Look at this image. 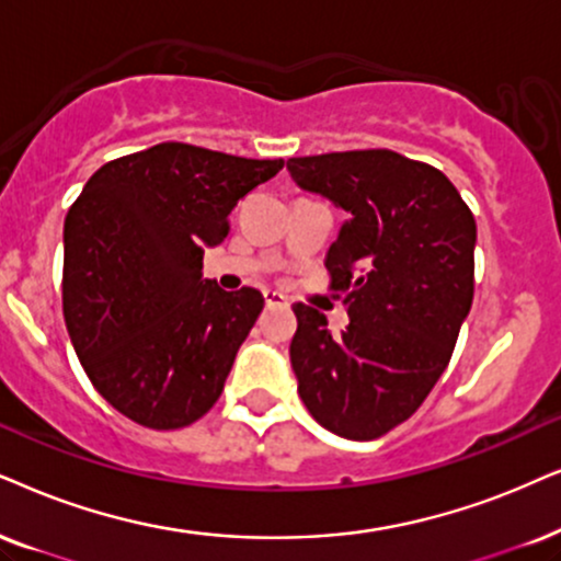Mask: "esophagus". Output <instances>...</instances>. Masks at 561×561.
Listing matches in <instances>:
<instances>
[{"mask_svg":"<svg viewBox=\"0 0 561 561\" xmlns=\"http://www.w3.org/2000/svg\"><path fill=\"white\" fill-rule=\"evenodd\" d=\"M264 302H266V308H276V305H287V297L279 295V293H272V289H266Z\"/></svg>","mask_w":561,"mask_h":561,"instance_id":"1","label":"esophagus"}]
</instances>
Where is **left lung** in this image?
I'll use <instances>...</instances> for the list:
<instances>
[{"label":"left lung","mask_w":561,"mask_h":561,"mask_svg":"<svg viewBox=\"0 0 561 561\" xmlns=\"http://www.w3.org/2000/svg\"><path fill=\"white\" fill-rule=\"evenodd\" d=\"M302 188L350 219L325 253L350 325L297 302L289 359L310 416L333 435L375 439L407 422L450 363L473 302L477 222L458 188L393 150L287 160Z\"/></svg>","instance_id":"obj_1"}]
</instances>
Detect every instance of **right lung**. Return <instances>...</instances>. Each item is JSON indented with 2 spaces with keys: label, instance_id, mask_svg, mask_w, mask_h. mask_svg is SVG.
<instances>
[{
  "label": "right lung",
  "instance_id": "1",
  "mask_svg": "<svg viewBox=\"0 0 561 561\" xmlns=\"http://www.w3.org/2000/svg\"><path fill=\"white\" fill-rule=\"evenodd\" d=\"M282 168L162 141L105 162L69 207L64 321L95 391L126 420L181 430L217 403L264 295L202 279L204 248Z\"/></svg>",
  "mask_w": 561,
  "mask_h": 561
}]
</instances>
